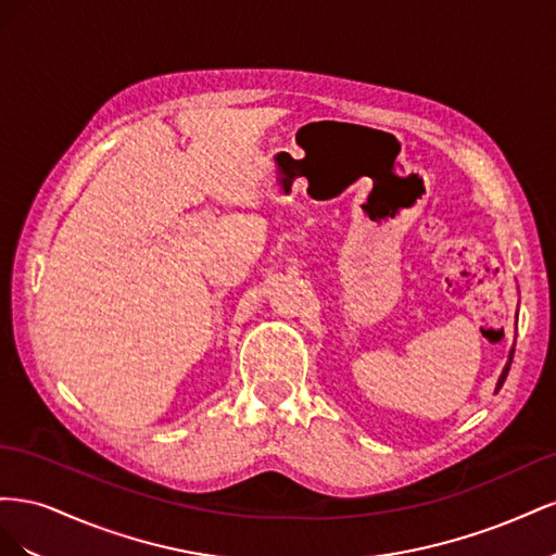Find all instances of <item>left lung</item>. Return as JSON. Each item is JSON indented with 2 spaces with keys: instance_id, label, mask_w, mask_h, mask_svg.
Instances as JSON below:
<instances>
[{
  "instance_id": "1",
  "label": "left lung",
  "mask_w": 556,
  "mask_h": 556,
  "mask_svg": "<svg viewBox=\"0 0 556 556\" xmlns=\"http://www.w3.org/2000/svg\"><path fill=\"white\" fill-rule=\"evenodd\" d=\"M513 355H515V345L510 348V355H508V362H506V366H503V371H501V376H498V382H496V392L501 390V387H503V382H506V378H508V371H510V364H513Z\"/></svg>"
}]
</instances>
